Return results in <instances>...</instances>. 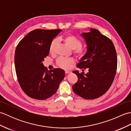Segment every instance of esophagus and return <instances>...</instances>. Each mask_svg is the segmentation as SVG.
I'll return each instance as SVG.
<instances>
[{"mask_svg":"<svg viewBox=\"0 0 131 131\" xmlns=\"http://www.w3.org/2000/svg\"><path fill=\"white\" fill-rule=\"evenodd\" d=\"M71 73V71L70 70H65V73L66 74H69V73Z\"/></svg>","mask_w":131,"mask_h":131,"instance_id":"1","label":"esophagus"}]
</instances>
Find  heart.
Segmentation results:
<instances>
[{
    "label": "heart",
    "mask_w": 131,
    "mask_h": 131,
    "mask_svg": "<svg viewBox=\"0 0 131 131\" xmlns=\"http://www.w3.org/2000/svg\"><path fill=\"white\" fill-rule=\"evenodd\" d=\"M63 41L66 44L72 49H74L75 52L79 56L84 55L85 52V48L84 47H80L81 41L76 36L73 35H68L65 36L63 39ZM58 40L54 39L53 40L49 46V52L52 54L54 53L56 49L57 48ZM58 65L61 68L65 69L70 68L74 63V60L71 58L60 57L57 60Z\"/></svg>",
    "instance_id": "heart-1"
}]
</instances>
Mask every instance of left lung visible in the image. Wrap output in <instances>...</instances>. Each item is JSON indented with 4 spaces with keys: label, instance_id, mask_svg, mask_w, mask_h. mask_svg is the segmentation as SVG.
<instances>
[{
    "label": "left lung",
    "instance_id": "8db88e82",
    "mask_svg": "<svg viewBox=\"0 0 131 131\" xmlns=\"http://www.w3.org/2000/svg\"><path fill=\"white\" fill-rule=\"evenodd\" d=\"M80 35L86 44L85 54L80 58L77 68H88L84 74L75 70L78 80L73 85L74 93L84 99H94L105 93L114 79L117 66L115 47L110 39L98 30L90 28V32Z\"/></svg>",
    "mask_w": 131,
    "mask_h": 131
}]
</instances>
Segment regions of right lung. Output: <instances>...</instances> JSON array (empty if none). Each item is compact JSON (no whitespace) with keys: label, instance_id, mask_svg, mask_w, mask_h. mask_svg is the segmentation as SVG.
Segmentation results:
<instances>
[{"label":"right lung","instance_id":"1","mask_svg":"<svg viewBox=\"0 0 131 131\" xmlns=\"http://www.w3.org/2000/svg\"><path fill=\"white\" fill-rule=\"evenodd\" d=\"M61 29H35L30 31L17 46L15 65L18 81L27 96L43 100L56 92L65 76L61 69L48 70L43 61L49 53L51 41Z\"/></svg>","mask_w":131,"mask_h":131}]
</instances>
